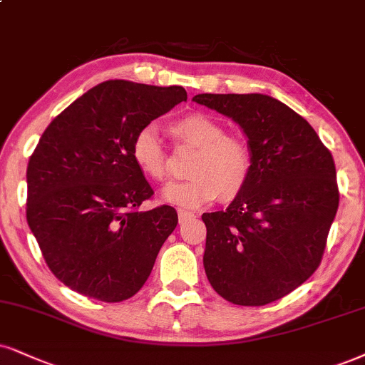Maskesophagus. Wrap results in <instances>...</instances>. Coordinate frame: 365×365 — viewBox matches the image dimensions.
Instances as JSON below:
<instances>
[{
  "instance_id": "esophagus-1",
  "label": "esophagus",
  "mask_w": 365,
  "mask_h": 365,
  "mask_svg": "<svg viewBox=\"0 0 365 365\" xmlns=\"http://www.w3.org/2000/svg\"><path fill=\"white\" fill-rule=\"evenodd\" d=\"M195 218V213H191V211H184V210H179V223H186L187 220Z\"/></svg>"
}]
</instances>
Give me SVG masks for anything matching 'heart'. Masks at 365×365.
I'll return each mask as SVG.
<instances>
[{
	"instance_id": "b5f03b06",
	"label": "heart",
	"mask_w": 365,
	"mask_h": 365,
	"mask_svg": "<svg viewBox=\"0 0 365 365\" xmlns=\"http://www.w3.org/2000/svg\"><path fill=\"white\" fill-rule=\"evenodd\" d=\"M170 133L184 145L197 148L192 157L187 181L170 182L160 192L164 203L195 210L217 197L233 201L244 192L252 174V154L244 140L228 137L218 120L191 113L175 120ZM132 159L142 174L152 181H164L169 174L168 152L154 125L142 127L132 140Z\"/></svg>"
}]
</instances>
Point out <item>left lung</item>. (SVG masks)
Instances as JSON below:
<instances>
[{
    "mask_svg": "<svg viewBox=\"0 0 365 365\" xmlns=\"http://www.w3.org/2000/svg\"><path fill=\"white\" fill-rule=\"evenodd\" d=\"M232 118L252 154L249 184L227 210L203 213L205 272L222 298L262 307L322 262L339 210L335 162L303 116L267 94H196Z\"/></svg>",
    "mask_w": 365,
    "mask_h": 365,
    "instance_id": "obj_1",
    "label": "left lung"
}]
</instances>
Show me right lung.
Here are the masks:
<instances>
[{
  "label": "right lung",
  "instance_id": "obj_1",
  "mask_svg": "<svg viewBox=\"0 0 365 365\" xmlns=\"http://www.w3.org/2000/svg\"><path fill=\"white\" fill-rule=\"evenodd\" d=\"M187 100L181 86L105 81L52 120L26 168V222L58 281L105 301L132 298L178 225L132 159L135 133Z\"/></svg>",
  "mask_w": 365,
  "mask_h": 365
}]
</instances>
